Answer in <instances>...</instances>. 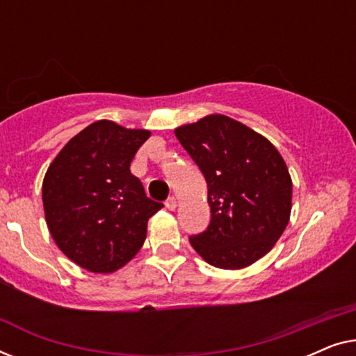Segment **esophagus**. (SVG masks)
<instances>
[{"label": "esophagus", "instance_id": "obj_1", "mask_svg": "<svg viewBox=\"0 0 356 356\" xmlns=\"http://www.w3.org/2000/svg\"><path fill=\"white\" fill-rule=\"evenodd\" d=\"M165 207H167L168 211H175V209H177V199H175L173 196L168 197L167 201H165Z\"/></svg>", "mask_w": 356, "mask_h": 356}]
</instances>
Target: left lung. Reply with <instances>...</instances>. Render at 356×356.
Returning <instances> with one entry per match:
<instances>
[{"instance_id": "8db88e82", "label": "left lung", "mask_w": 356, "mask_h": 356, "mask_svg": "<svg viewBox=\"0 0 356 356\" xmlns=\"http://www.w3.org/2000/svg\"><path fill=\"white\" fill-rule=\"evenodd\" d=\"M207 183L211 223L189 236L211 266L243 269L267 254L289 225L291 178L274 145L240 121L209 115L175 129Z\"/></svg>"}]
</instances>
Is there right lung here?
<instances>
[{
  "instance_id": "1",
  "label": "right lung",
  "mask_w": 356,
  "mask_h": 356,
  "mask_svg": "<svg viewBox=\"0 0 356 356\" xmlns=\"http://www.w3.org/2000/svg\"><path fill=\"white\" fill-rule=\"evenodd\" d=\"M149 136L145 129L95 121L48 167L42 184L48 230L77 266L110 274L143 248L149 218L163 207L145 196L129 170Z\"/></svg>"
}]
</instances>
